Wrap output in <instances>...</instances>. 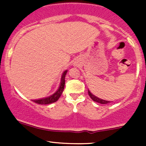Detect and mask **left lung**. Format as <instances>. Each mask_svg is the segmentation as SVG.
<instances>
[{"instance_id":"left-lung-1","label":"left lung","mask_w":146,"mask_h":146,"mask_svg":"<svg viewBox=\"0 0 146 146\" xmlns=\"http://www.w3.org/2000/svg\"><path fill=\"white\" fill-rule=\"evenodd\" d=\"M88 95H89V96L90 97L91 99H92V100L96 102L100 103V104H108V103L111 102L110 101H107V100H102V99H100V98H98V97L95 96V95H92V94L90 92V90H88Z\"/></svg>"}]
</instances>
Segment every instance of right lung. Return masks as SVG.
Here are the masks:
<instances>
[{
  "instance_id": "obj_1",
  "label": "right lung",
  "mask_w": 146,
  "mask_h": 146,
  "mask_svg": "<svg viewBox=\"0 0 146 146\" xmlns=\"http://www.w3.org/2000/svg\"><path fill=\"white\" fill-rule=\"evenodd\" d=\"M67 71L68 70H65L64 73H63L62 76H61L60 86L55 93L53 94V95H51V96L47 97V98H42V99H39V100H32V101L35 102V103L39 104H51V103L55 102L58 100L59 99L60 97H61V94L63 93V91H64V85H65V77H66V73H67Z\"/></svg>"
}]
</instances>
